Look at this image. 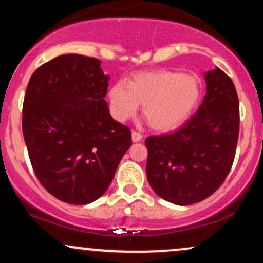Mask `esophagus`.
<instances>
[{
	"mask_svg": "<svg viewBox=\"0 0 263 263\" xmlns=\"http://www.w3.org/2000/svg\"><path fill=\"white\" fill-rule=\"evenodd\" d=\"M143 138V135L138 131H132V141L134 142H140Z\"/></svg>",
	"mask_w": 263,
	"mask_h": 263,
	"instance_id": "34e87169",
	"label": "esophagus"
}]
</instances>
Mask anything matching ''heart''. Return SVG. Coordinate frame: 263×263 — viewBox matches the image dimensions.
<instances>
[{
	"label": "heart",
	"mask_w": 263,
	"mask_h": 263,
	"mask_svg": "<svg viewBox=\"0 0 263 263\" xmlns=\"http://www.w3.org/2000/svg\"><path fill=\"white\" fill-rule=\"evenodd\" d=\"M201 87L198 78L177 71L157 70L136 75L128 85L119 81L108 91L111 112L119 121L135 116L138 105L147 122L157 131H170L190 116Z\"/></svg>",
	"instance_id": "heart-1"
}]
</instances>
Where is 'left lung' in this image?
<instances>
[{
  "label": "left lung",
  "instance_id": "1",
  "mask_svg": "<svg viewBox=\"0 0 263 263\" xmlns=\"http://www.w3.org/2000/svg\"><path fill=\"white\" fill-rule=\"evenodd\" d=\"M197 114L177 131L146 138L147 179L164 200L199 203L220 188L234 163L240 129L236 89L221 69L205 74Z\"/></svg>",
  "mask_w": 263,
  "mask_h": 263
}]
</instances>
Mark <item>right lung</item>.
Segmentation results:
<instances>
[{"instance_id":"1","label":"right lung","mask_w":263,"mask_h":263,"mask_svg":"<svg viewBox=\"0 0 263 263\" xmlns=\"http://www.w3.org/2000/svg\"><path fill=\"white\" fill-rule=\"evenodd\" d=\"M101 62L64 54L33 73L23 101L22 131L35 176L68 204L96 200L131 147V129L111 117Z\"/></svg>"}]
</instances>
